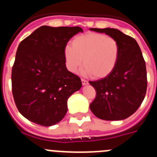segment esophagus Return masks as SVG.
Masks as SVG:
<instances>
[{
  "mask_svg": "<svg viewBox=\"0 0 157 157\" xmlns=\"http://www.w3.org/2000/svg\"><path fill=\"white\" fill-rule=\"evenodd\" d=\"M81 82H82V84L83 85L88 84V81L86 80H84V79H81Z\"/></svg>",
  "mask_w": 157,
  "mask_h": 157,
  "instance_id": "1",
  "label": "esophagus"
}]
</instances>
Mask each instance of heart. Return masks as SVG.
<instances>
[{
	"label": "heart",
	"mask_w": 157,
	"mask_h": 157,
	"mask_svg": "<svg viewBox=\"0 0 157 157\" xmlns=\"http://www.w3.org/2000/svg\"><path fill=\"white\" fill-rule=\"evenodd\" d=\"M119 54L120 45L115 38L97 33L76 36L72 45H67L64 49L67 67L70 71L75 72L83 61L86 66L83 74H92L96 78L106 77L113 71Z\"/></svg>",
	"instance_id": "b5f03b06"
}]
</instances>
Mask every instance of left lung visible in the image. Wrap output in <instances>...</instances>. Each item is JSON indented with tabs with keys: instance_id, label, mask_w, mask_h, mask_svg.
<instances>
[{
	"instance_id": "1",
	"label": "left lung",
	"mask_w": 157,
	"mask_h": 157,
	"mask_svg": "<svg viewBox=\"0 0 157 157\" xmlns=\"http://www.w3.org/2000/svg\"><path fill=\"white\" fill-rule=\"evenodd\" d=\"M90 30L105 33L120 45L119 58L113 71L104 78L89 81L96 90L90 108L101 120H124L137 110L147 93V69L141 50L135 39L117 29Z\"/></svg>"
}]
</instances>
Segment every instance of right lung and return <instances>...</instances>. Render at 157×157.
<instances>
[{"label":"right lung","mask_w":157,"mask_h":157,"mask_svg":"<svg viewBox=\"0 0 157 157\" xmlns=\"http://www.w3.org/2000/svg\"><path fill=\"white\" fill-rule=\"evenodd\" d=\"M80 27L42 26L20 43L12 67V94L19 112L44 127L55 125L67 112L68 98L81 80L66 67L64 49Z\"/></svg>","instance_id":"add662e5"}]
</instances>
